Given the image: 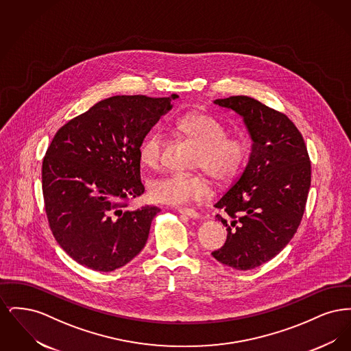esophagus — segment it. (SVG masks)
I'll use <instances>...</instances> for the list:
<instances>
[{
	"instance_id": "1",
	"label": "esophagus",
	"mask_w": 351,
	"mask_h": 351,
	"mask_svg": "<svg viewBox=\"0 0 351 351\" xmlns=\"http://www.w3.org/2000/svg\"><path fill=\"white\" fill-rule=\"evenodd\" d=\"M178 212H179L180 215H183V216L192 218V219H199V218H200V215H199L196 210H193V209H188V208H179V209H178Z\"/></svg>"
}]
</instances>
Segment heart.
<instances>
[{
    "mask_svg": "<svg viewBox=\"0 0 351 351\" xmlns=\"http://www.w3.org/2000/svg\"><path fill=\"white\" fill-rule=\"evenodd\" d=\"M176 129L192 141L199 152L193 167L204 169L218 183H228L242 167L247 145L239 138H228L225 128L216 118L202 113H189L176 121ZM162 134L152 130L139 146V160L146 167L159 166ZM151 199L167 205H185L191 201L206 200L210 196V184L205 173L192 175L168 173L149 183Z\"/></svg>",
    "mask_w": 351,
    "mask_h": 351,
    "instance_id": "1",
    "label": "heart"
}]
</instances>
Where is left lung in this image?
Wrapping results in <instances>:
<instances>
[{
	"mask_svg": "<svg viewBox=\"0 0 351 351\" xmlns=\"http://www.w3.org/2000/svg\"><path fill=\"white\" fill-rule=\"evenodd\" d=\"M215 104L242 118L251 142L241 176L216 202L228 237L212 255L235 269L259 267L278 255L296 233L311 186V162L293 122L247 96Z\"/></svg>",
	"mask_w": 351,
	"mask_h": 351,
	"instance_id": "8db88e82",
	"label": "left lung"
}]
</instances>
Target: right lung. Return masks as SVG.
I'll return each instance as SVG.
<instances>
[{
    "label": "right lung",
    "instance_id": "obj_1",
    "mask_svg": "<svg viewBox=\"0 0 351 351\" xmlns=\"http://www.w3.org/2000/svg\"><path fill=\"white\" fill-rule=\"evenodd\" d=\"M178 96H113L55 134L42 166L51 230L82 266L109 272L145 247L156 206L123 210L141 196L139 146Z\"/></svg>",
    "mask_w": 351,
    "mask_h": 351
}]
</instances>
